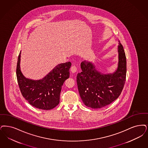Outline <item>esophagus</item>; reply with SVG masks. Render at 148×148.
I'll return each instance as SVG.
<instances>
[{
	"label": "esophagus",
	"instance_id": "1",
	"mask_svg": "<svg viewBox=\"0 0 148 148\" xmlns=\"http://www.w3.org/2000/svg\"><path fill=\"white\" fill-rule=\"evenodd\" d=\"M77 68L75 65H73L71 67V71L73 73H75L77 72Z\"/></svg>",
	"mask_w": 148,
	"mask_h": 148
}]
</instances>
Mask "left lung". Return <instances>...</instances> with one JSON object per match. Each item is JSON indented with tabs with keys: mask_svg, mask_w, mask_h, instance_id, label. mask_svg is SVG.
Returning <instances> with one entry per match:
<instances>
[{
	"mask_svg": "<svg viewBox=\"0 0 148 148\" xmlns=\"http://www.w3.org/2000/svg\"><path fill=\"white\" fill-rule=\"evenodd\" d=\"M118 53V66L113 73H101L87 60L81 63L82 71L77 74V85L85 106L92 108L106 106L121 94L125 82L127 62L123 47L119 41Z\"/></svg>",
	"mask_w": 148,
	"mask_h": 148,
	"instance_id": "8db88e82",
	"label": "left lung"
}]
</instances>
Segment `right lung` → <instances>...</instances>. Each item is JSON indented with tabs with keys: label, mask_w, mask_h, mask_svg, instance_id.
Masks as SVG:
<instances>
[{
	"label": "right lung",
	"mask_w": 148,
	"mask_h": 148,
	"mask_svg": "<svg viewBox=\"0 0 148 148\" xmlns=\"http://www.w3.org/2000/svg\"><path fill=\"white\" fill-rule=\"evenodd\" d=\"M21 51L16 66L19 88L24 98L36 108L49 110L59 103L62 86L69 77L71 63L68 62L56 66L46 76L40 80H32L24 77L20 70Z\"/></svg>",
	"instance_id": "1"
}]
</instances>
